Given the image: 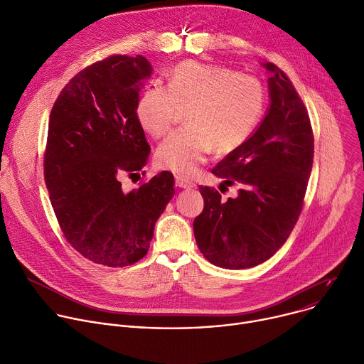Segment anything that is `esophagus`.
<instances>
[{
  "label": "esophagus",
  "mask_w": 364,
  "mask_h": 364,
  "mask_svg": "<svg viewBox=\"0 0 364 364\" xmlns=\"http://www.w3.org/2000/svg\"><path fill=\"white\" fill-rule=\"evenodd\" d=\"M175 182H176V186L183 188V189H191V188L195 186V183H193L192 181H189V179H186V178H183V176H176V178H175Z\"/></svg>",
  "instance_id": "esophagus-1"
}]
</instances>
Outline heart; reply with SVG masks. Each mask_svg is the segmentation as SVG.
I'll return each instance as SVG.
<instances>
[{"mask_svg":"<svg viewBox=\"0 0 364 364\" xmlns=\"http://www.w3.org/2000/svg\"><path fill=\"white\" fill-rule=\"evenodd\" d=\"M266 107L260 80L228 68L195 60L179 63L166 85L147 87L137 101V119L150 136H166L185 109L186 126L172 133L156 153L157 164L192 175L207 154L230 153L256 130Z\"/></svg>","mask_w":364,"mask_h":364,"instance_id":"1","label":"heart"}]
</instances>
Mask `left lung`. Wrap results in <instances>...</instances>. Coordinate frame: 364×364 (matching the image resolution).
<instances>
[{
  "mask_svg": "<svg viewBox=\"0 0 364 364\" xmlns=\"http://www.w3.org/2000/svg\"><path fill=\"white\" fill-rule=\"evenodd\" d=\"M270 108L256 133L211 171L235 198L221 199L215 188L199 186L204 210L193 220L203 256L224 269H249L285 245L302 207L314 161L311 119L288 75L274 63Z\"/></svg>",
  "mask_w": 364,
  "mask_h": 364,
  "instance_id": "left-lung-1",
  "label": "left lung"
}]
</instances>
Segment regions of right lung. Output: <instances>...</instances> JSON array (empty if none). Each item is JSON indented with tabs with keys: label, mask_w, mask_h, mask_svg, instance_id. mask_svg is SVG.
<instances>
[{
	"label": "right lung",
	"mask_w": 364,
	"mask_h": 364,
	"mask_svg": "<svg viewBox=\"0 0 364 364\" xmlns=\"http://www.w3.org/2000/svg\"><path fill=\"white\" fill-rule=\"evenodd\" d=\"M151 73L140 55H112L77 72L56 98L45 149V182L68 243L85 259L124 267L147 255L157 218L175 195L171 172L126 193L150 146L136 108Z\"/></svg>",
	"instance_id": "add662e5"
}]
</instances>
